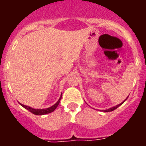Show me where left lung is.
<instances>
[{"label":"left lung","instance_id":"8db88e82","mask_svg":"<svg viewBox=\"0 0 146 146\" xmlns=\"http://www.w3.org/2000/svg\"><path fill=\"white\" fill-rule=\"evenodd\" d=\"M127 98H128V97H127ZM127 98H126V99H125V100H124V101L123 102H121V104H118V105H116V106L113 107V108H109V109H108V110H103V111H104V112H111V111H113V110H115V109H117V108H118V107H119V106H121V104H123V103L125 101H126V99H127Z\"/></svg>","mask_w":146,"mask_h":146}]
</instances>
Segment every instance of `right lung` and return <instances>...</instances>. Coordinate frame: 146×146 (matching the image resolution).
Returning <instances> with one entry per match:
<instances>
[{
	"instance_id": "add662e5",
	"label": "right lung",
	"mask_w": 146,
	"mask_h": 146,
	"mask_svg": "<svg viewBox=\"0 0 146 146\" xmlns=\"http://www.w3.org/2000/svg\"><path fill=\"white\" fill-rule=\"evenodd\" d=\"M61 96H62V94L60 95V99H58V101L57 102L55 103L54 105H52V106L50 107V108H46V109H33V108H31V107H28V106H26V105H24V104H21V103H20V105H21V106H23L24 108H25V109H27L28 110H29V111L31 112V113H33V114L36 115H42L47 114V113H52V112H53L54 110L56 109V108L58 106L59 103H60V99H61Z\"/></svg>"
}]
</instances>
